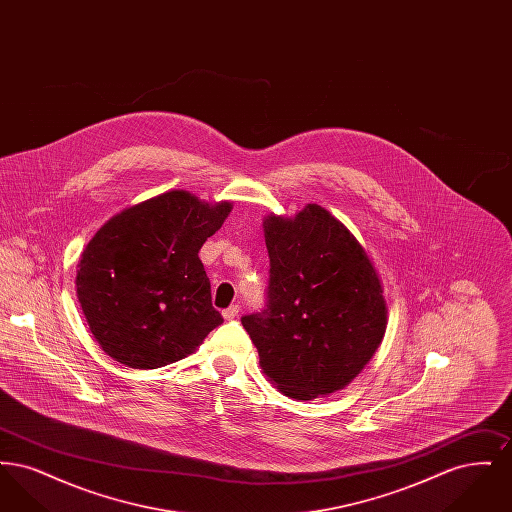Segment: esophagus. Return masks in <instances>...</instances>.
<instances>
[{
    "mask_svg": "<svg viewBox=\"0 0 512 512\" xmlns=\"http://www.w3.org/2000/svg\"><path fill=\"white\" fill-rule=\"evenodd\" d=\"M238 313H240V305H230L228 309L222 311V317L226 320H232V318L238 317Z\"/></svg>",
    "mask_w": 512,
    "mask_h": 512,
    "instance_id": "esophagus-1",
    "label": "esophagus"
}]
</instances>
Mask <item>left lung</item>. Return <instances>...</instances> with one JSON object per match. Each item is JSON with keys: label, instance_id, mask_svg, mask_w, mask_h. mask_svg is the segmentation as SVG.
Wrapping results in <instances>:
<instances>
[{"label": "left lung", "instance_id": "1", "mask_svg": "<svg viewBox=\"0 0 512 512\" xmlns=\"http://www.w3.org/2000/svg\"><path fill=\"white\" fill-rule=\"evenodd\" d=\"M267 309L242 318L259 365L297 401L343 390L384 340L388 305L365 247L317 203L263 219Z\"/></svg>", "mask_w": 512, "mask_h": 512}]
</instances>
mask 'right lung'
Masks as SVG:
<instances>
[{
	"label": "right lung",
	"instance_id": "1",
	"mask_svg": "<svg viewBox=\"0 0 512 512\" xmlns=\"http://www.w3.org/2000/svg\"><path fill=\"white\" fill-rule=\"evenodd\" d=\"M232 211L171 190L107 220L80 255L76 297L99 347L130 368L188 355L222 324L197 253Z\"/></svg>",
	"mask_w": 512,
	"mask_h": 512
}]
</instances>
